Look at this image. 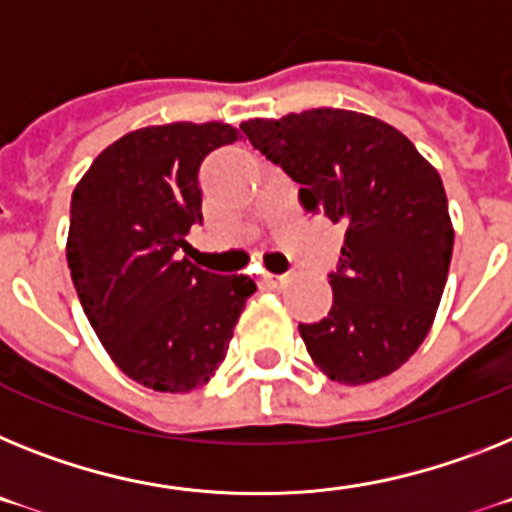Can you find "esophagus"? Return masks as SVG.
<instances>
[{"instance_id":"34e87169","label":"esophagus","mask_w":512,"mask_h":512,"mask_svg":"<svg viewBox=\"0 0 512 512\" xmlns=\"http://www.w3.org/2000/svg\"><path fill=\"white\" fill-rule=\"evenodd\" d=\"M265 283H268L270 289H283V286L289 283V276H276V273H268V276H265Z\"/></svg>"}]
</instances>
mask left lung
I'll list each match as a JSON object with an SVG mask.
<instances>
[{"label":"left lung","mask_w":512,"mask_h":512,"mask_svg":"<svg viewBox=\"0 0 512 512\" xmlns=\"http://www.w3.org/2000/svg\"><path fill=\"white\" fill-rule=\"evenodd\" d=\"M265 158L302 184L299 203L343 223L333 307L299 336L322 375L367 385L393 375L427 338L453 255L437 169L382 119L309 109L242 122Z\"/></svg>","instance_id":"left-lung-1"}]
</instances>
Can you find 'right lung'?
Instances as JSON below:
<instances>
[{"mask_svg":"<svg viewBox=\"0 0 512 512\" xmlns=\"http://www.w3.org/2000/svg\"><path fill=\"white\" fill-rule=\"evenodd\" d=\"M239 137L226 122L150 124L101 150L72 192L67 265L80 304L111 362L158 393L208 385L257 291L182 257L203 223L200 163Z\"/></svg>","mask_w":512,"mask_h":512,"instance_id":"right-lung-1","label":"right lung"}]
</instances>
